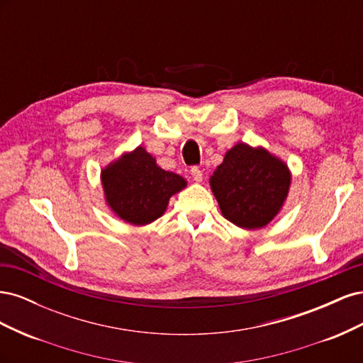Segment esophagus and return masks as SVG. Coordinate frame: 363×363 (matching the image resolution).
<instances>
[{"label": "esophagus", "instance_id": "1", "mask_svg": "<svg viewBox=\"0 0 363 363\" xmlns=\"http://www.w3.org/2000/svg\"><path fill=\"white\" fill-rule=\"evenodd\" d=\"M191 175H192V179L195 182H201L203 180V171L199 167H192L191 168Z\"/></svg>", "mask_w": 363, "mask_h": 363}]
</instances>
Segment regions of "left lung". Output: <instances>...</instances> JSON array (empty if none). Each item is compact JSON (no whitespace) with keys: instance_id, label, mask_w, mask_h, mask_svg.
Segmentation results:
<instances>
[{"instance_id":"1","label":"left lung","mask_w":363,"mask_h":363,"mask_svg":"<svg viewBox=\"0 0 363 363\" xmlns=\"http://www.w3.org/2000/svg\"><path fill=\"white\" fill-rule=\"evenodd\" d=\"M291 172L267 150L240 142L225 152L211 177L219 208L230 223L242 228L265 227L286 200Z\"/></svg>"}]
</instances>
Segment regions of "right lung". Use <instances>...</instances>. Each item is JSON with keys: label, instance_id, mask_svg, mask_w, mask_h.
<instances>
[{"label": "right lung", "instance_id": "add662e5", "mask_svg": "<svg viewBox=\"0 0 363 363\" xmlns=\"http://www.w3.org/2000/svg\"><path fill=\"white\" fill-rule=\"evenodd\" d=\"M101 182L107 204L121 219L135 225L162 216L171 196L186 186L179 174L159 168L142 147L108 164L101 172Z\"/></svg>", "mask_w": 363, "mask_h": 363}]
</instances>
